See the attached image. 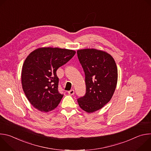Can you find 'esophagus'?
Instances as JSON below:
<instances>
[{
    "mask_svg": "<svg viewBox=\"0 0 151 151\" xmlns=\"http://www.w3.org/2000/svg\"><path fill=\"white\" fill-rule=\"evenodd\" d=\"M68 94H69V95H73L74 94H75V91H74V90H70V91H68Z\"/></svg>",
    "mask_w": 151,
    "mask_h": 151,
    "instance_id": "34e87169",
    "label": "esophagus"
}]
</instances>
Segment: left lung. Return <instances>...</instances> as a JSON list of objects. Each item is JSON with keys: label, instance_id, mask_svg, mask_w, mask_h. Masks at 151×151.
Wrapping results in <instances>:
<instances>
[{"label": "left lung", "instance_id": "1", "mask_svg": "<svg viewBox=\"0 0 151 151\" xmlns=\"http://www.w3.org/2000/svg\"><path fill=\"white\" fill-rule=\"evenodd\" d=\"M85 76L86 93L77 101L88 113L100 109L111 99L116 88L118 70L113 57L96 49L77 51Z\"/></svg>", "mask_w": 151, "mask_h": 151}]
</instances>
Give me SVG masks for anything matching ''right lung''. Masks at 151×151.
<instances>
[{
  "label": "right lung",
  "mask_w": 151,
  "mask_h": 151,
  "mask_svg": "<svg viewBox=\"0 0 151 151\" xmlns=\"http://www.w3.org/2000/svg\"><path fill=\"white\" fill-rule=\"evenodd\" d=\"M73 50L40 48L26 58L21 73V83L30 104L37 110L47 112L54 109L63 94L58 91L57 69L75 54Z\"/></svg>",
  "instance_id": "1"
}]
</instances>
